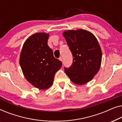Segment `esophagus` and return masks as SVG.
I'll use <instances>...</instances> for the list:
<instances>
[{
	"instance_id": "1",
	"label": "esophagus",
	"mask_w": 122,
	"mask_h": 122,
	"mask_svg": "<svg viewBox=\"0 0 122 122\" xmlns=\"http://www.w3.org/2000/svg\"><path fill=\"white\" fill-rule=\"evenodd\" d=\"M59 59L60 61H63V58L61 57H61L59 58Z\"/></svg>"
}]
</instances>
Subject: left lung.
<instances>
[{"mask_svg":"<svg viewBox=\"0 0 122 122\" xmlns=\"http://www.w3.org/2000/svg\"><path fill=\"white\" fill-rule=\"evenodd\" d=\"M63 36L72 53L73 64L64 71L74 84H86L97 74L102 52L96 36L86 30H68Z\"/></svg>","mask_w":122,"mask_h":122,"instance_id":"obj_1","label":"left lung"}]
</instances>
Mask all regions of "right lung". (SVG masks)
Listing matches in <instances>:
<instances>
[{
  "mask_svg": "<svg viewBox=\"0 0 122 122\" xmlns=\"http://www.w3.org/2000/svg\"><path fill=\"white\" fill-rule=\"evenodd\" d=\"M49 36L46 33L31 35L24 42L20 54V66L25 78L39 89L51 87L55 74L62 66L48 46Z\"/></svg>",
  "mask_w": 122,
  "mask_h": 122,
  "instance_id": "1",
  "label": "right lung"
}]
</instances>
